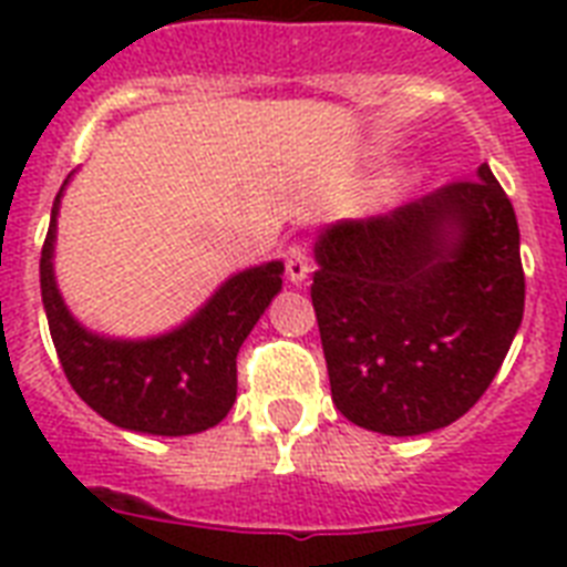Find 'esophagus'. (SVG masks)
<instances>
[{
	"instance_id": "1",
	"label": "esophagus",
	"mask_w": 567,
	"mask_h": 567,
	"mask_svg": "<svg viewBox=\"0 0 567 567\" xmlns=\"http://www.w3.org/2000/svg\"><path fill=\"white\" fill-rule=\"evenodd\" d=\"M285 274H288V279H291L293 285H300L309 279L311 274V258L309 252H306V247H288L285 249Z\"/></svg>"
}]
</instances>
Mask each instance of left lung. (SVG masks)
<instances>
[{"mask_svg":"<svg viewBox=\"0 0 567 567\" xmlns=\"http://www.w3.org/2000/svg\"><path fill=\"white\" fill-rule=\"evenodd\" d=\"M315 261L332 403L382 435L458 421L524 318L518 220L488 164L394 212L332 223Z\"/></svg>","mask_w":567,"mask_h":567,"instance_id":"obj_1","label":"left lung"}]
</instances>
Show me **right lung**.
Returning a JSON list of instances; mask_svg holds the SVG:
<instances>
[{
    "label": "right lung",
    "mask_w": 567,
    "mask_h": 567,
    "mask_svg": "<svg viewBox=\"0 0 567 567\" xmlns=\"http://www.w3.org/2000/svg\"><path fill=\"white\" fill-rule=\"evenodd\" d=\"M73 176V173H70ZM58 190L40 252V297L49 332L70 385L93 412L128 432L194 435L229 414L238 394V350L282 291V261L229 276L205 306L171 332L153 338H111L82 327L55 282Z\"/></svg>",
    "instance_id": "obj_1"
}]
</instances>
